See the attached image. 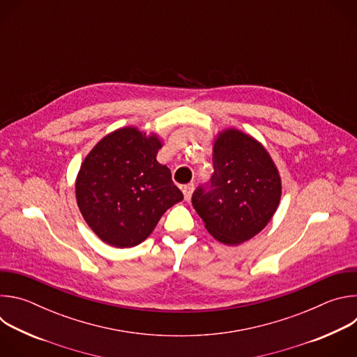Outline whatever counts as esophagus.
<instances>
[{
  "mask_svg": "<svg viewBox=\"0 0 357 357\" xmlns=\"http://www.w3.org/2000/svg\"><path fill=\"white\" fill-rule=\"evenodd\" d=\"M193 189H195V186H193V183H188V185H183L182 186V192H183V196H185V200H190V197H192V193H193Z\"/></svg>",
  "mask_w": 357,
  "mask_h": 357,
  "instance_id": "34e87169",
  "label": "esophagus"
}]
</instances>
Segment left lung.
<instances>
[{"mask_svg": "<svg viewBox=\"0 0 357 357\" xmlns=\"http://www.w3.org/2000/svg\"><path fill=\"white\" fill-rule=\"evenodd\" d=\"M211 182L192 195V205L208 231L237 245L260 233L281 199V178L267 149L236 128L218 134Z\"/></svg>", "mask_w": 357, "mask_h": 357, "instance_id": "left-lung-1", "label": "left lung"}]
</instances>
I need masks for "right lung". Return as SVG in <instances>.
Segmentation results:
<instances>
[{
    "label": "right lung",
    "instance_id": "right-lung-1",
    "mask_svg": "<svg viewBox=\"0 0 357 357\" xmlns=\"http://www.w3.org/2000/svg\"><path fill=\"white\" fill-rule=\"evenodd\" d=\"M157 134L135 127L101 138L84 158L76 178V200L83 219L109 245L142 243L162 215L183 199L171 171L157 161Z\"/></svg>",
    "mask_w": 357,
    "mask_h": 357
}]
</instances>
